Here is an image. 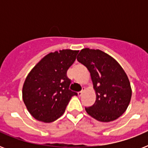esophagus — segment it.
Wrapping results in <instances>:
<instances>
[{
	"instance_id": "1",
	"label": "esophagus",
	"mask_w": 148,
	"mask_h": 148,
	"mask_svg": "<svg viewBox=\"0 0 148 148\" xmlns=\"http://www.w3.org/2000/svg\"><path fill=\"white\" fill-rule=\"evenodd\" d=\"M84 89L83 88V90H82V91H79V92H78V96H79V97H80V96H82V95H83V92H84Z\"/></svg>"
}]
</instances>
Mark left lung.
<instances>
[{
	"mask_svg": "<svg viewBox=\"0 0 148 148\" xmlns=\"http://www.w3.org/2000/svg\"><path fill=\"white\" fill-rule=\"evenodd\" d=\"M77 61L90 73L96 92L95 104L85 108L87 113L103 122L118 119L127 110L132 95L130 82L122 67L99 49H82Z\"/></svg>",
	"mask_w": 148,
	"mask_h": 148,
	"instance_id": "1",
	"label": "left lung"
}]
</instances>
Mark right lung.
Masks as SVG:
<instances>
[{"mask_svg":"<svg viewBox=\"0 0 148 148\" xmlns=\"http://www.w3.org/2000/svg\"><path fill=\"white\" fill-rule=\"evenodd\" d=\"M77 50L63 49L40 60L27 75L23 86V100L35 119L53 122L64 113L72 96L71 80L66 72L73 64Z\"/></svg>","mask_w":148,"mask_h":148,"instance_id":"right-lung-1","label":"right lung"}]
</instances>
